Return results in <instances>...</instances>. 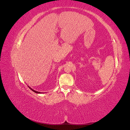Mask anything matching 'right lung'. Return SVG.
Returning a JSON list of instances; mask_svg holds the SVG:
<instances>
[{
  "mask_svg": "<svg viewBox=\"0 0 130 130\" xmlns=\"http://www.w3.org/2000/svg\"><path fill=\"white\" fill-rule=\"evenodd\" d=\"M28 87L31 90H32V91L34 92H35V93H38V94H41V93H42V92H37V91H36V90H34L32 88H31V87H30L29 86H28Z\"/></svg>",
  "mask_w": 130,
  "mask_h": 130,
  "instance_id": "add662e5",
  "label": "right lung"
}]
</instances>
